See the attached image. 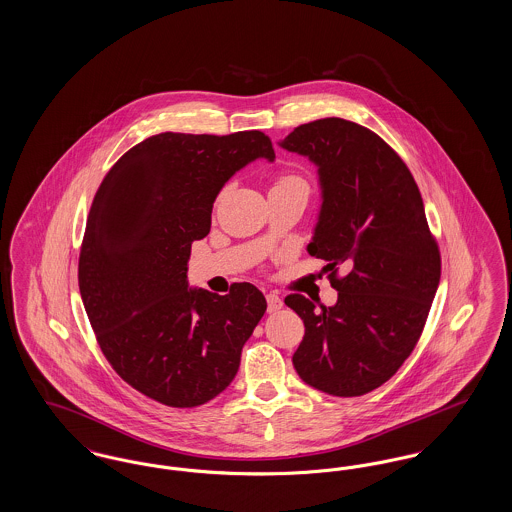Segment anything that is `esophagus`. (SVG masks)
Segmentation results:
<instances>
[{
  "mask_svg": "<svg viewBox=\"0 0 512 512\" xmlns=\"http://www.w3.org/2000/svg\"><path fill=\"white\" fill-rule=\"evenodd\" d=\"M282 305H284V301H282L276 293H267L268 313H276V311H280V309H282Z\"/></svg>",
  "mask_w": 512,
  "mask_h": 512,
  "instance_id": "1",
  "label": "esophagus"
}]
</instances>
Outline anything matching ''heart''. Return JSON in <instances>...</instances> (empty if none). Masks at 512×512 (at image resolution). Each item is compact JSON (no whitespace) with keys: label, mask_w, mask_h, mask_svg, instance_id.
Returning <instances> with one entry per match:
<instances>
[{"label":"heart","mask_w":512,"mask_h":512,"mask_svg":"<svg viewBox=\"0 0 512 512\" xmlns=\"http://www.w3.org/2000/svg\"><path fill=\"white\" fill-rule=\"evenodd\" d=\"M272 190H288V192H301V194L309 195V182L299 172H282L276 178Z\"/></svg>","instance_id":"1"}]
</instances>
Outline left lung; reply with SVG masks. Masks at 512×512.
I'll list each match as a JSON object with an SVG mask.
<instances>
[{
	"instance_id": "8db88e82",
	"label": "left lung",
	"mask_w": 512,
	"mask_h": 512,
	"mask_svg": "<svg viewBox=\"0 0 512 512\" xmlns=\"http://www.w3.org/2000/svg\"><path fill=\"white\" fill-rule=\"evenodd\" d=\"M278 146L318 169L320 211L307 251L324 259L338 301L292 293L305 324L293 353L315 390L357 397L380 388L422 334L441 274L436 240L413 174L378 134L338 117L301 124ZM350 272L337 278V267Z\"/></svg>"
}]
</instances>
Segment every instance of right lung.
<instances>
[{"mask_svg": "<svg viewBox=\"0 0 512 512\" xmlns=\"http://www.w3.org/2000/svg\"><path fill=\"white\" fill-rule=\"evenodd\" d=\"M255 159L274 161L259 130L163 132L126 151L94 197L78 261L82 303L115 372L163 405L197 407L226 390L267 311L249 282L219 295L186 276L222 186Z\"/></svg>", "mask_w": 512, "mask_h": 512, "instance_id": "add662e5", "label": "right lung"}]
</instances>
